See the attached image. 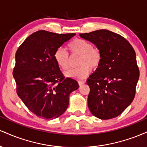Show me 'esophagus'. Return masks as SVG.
<instances>
[{
	"instance_id": "obj_1",
	"label": "esophagus",
	"mask_w": 147,
	"mask_h": 147,
	"mask_svg": "<svg viewBox=\"0 0 147 147\" xmlns=\"http://www.w3.org/2000/svg\"><path fill=\"white\" fill-rule=\"evenodd\" d=\"M84 83H85V82H84V81H79L78 82V84L79 86H82V84H84Z\"/></svg>"
}]
</instances>
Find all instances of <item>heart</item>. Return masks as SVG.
Masks as SVG:
<instances>
[{"mask_svg":"<svg viewBox=\"0 0 147 147\" xmlns=\"http://www.w3.org/2000/svg\"><path fill=\"white\" fill-rule=\"evenodd\" d=\"M68 48L72 55H79L77 68L66 72L67 77L76 79H84L90 75L92 68H97L102 61V53L97 48L92 46L90 41L83 38H75L69 43ZM54 58L58 66L66 70L69 68L70 59L66 50L63 48H57Z\"/></svg>","mask_w":147,"mask_h":147,"instance_id":"b5f03b06","label":"heart"}]
</instances>
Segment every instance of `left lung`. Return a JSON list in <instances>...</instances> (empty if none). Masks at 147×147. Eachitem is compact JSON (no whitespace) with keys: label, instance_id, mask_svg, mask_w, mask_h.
Returning <instances> with one entry per match:
<instances>
[{"label":"left lung","instance_id":"8db88e82","mask_svg":"<svg viewBox=\"0 0 147 147\" xmlns=\"http://www.w3.org/2000/svg\"><path fill=\"white\" fill-rule=\"evenodd\" d=\"M79 36L95 44L102 53V61L87 80L89 110L101 119L117 117L136 95L140 76L136 52L126 38L107 30Z\"/></svg>","mask_w":147,"mask_h":147}]
</instances>
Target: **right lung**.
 Segmentation results:
<instances>
[{"mask_svg":"<svg viewBox=\"0 0 147 147\" xmlns=\"http://www.w3.org/2000/svg\"><path fill=\"white\" fill-rule=\"evenodd\" d=\"M75 35L39 30L16 52L13 76L17 95L38 117L51 119L61 115L68 107L70 94L79 88L75 79L65 78L54 58L57 49Z\"/></svg>","mask_w":147,"mask_h":147,"instance_id":"right-lung-1","label":"right lung"}]
</instances>
